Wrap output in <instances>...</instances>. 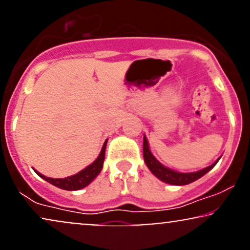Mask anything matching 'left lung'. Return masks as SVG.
<instances>
[{
  "label": "left lung",
  "mask_w": 250,
  "mask_h": 250,
  "mask_svg": "<svg viewBox=\"0 0 250 250\" xmlns=\"http://www.w3.org/2000/svg\"><path fill=\"white\" fill-rule=\"evenodd\" d=\"M221 158V156H220ZM220 158L214 161V163H212L211 166L208 167L200 169L198 171H193V172H180L176 170H172V169L163 166L161 162L159 161L155 156L153 155V153L150 152L149 149V144L147 141L146 135H144V160L146 166L148 167V169L152 171V174L155 177H158L160 181L165 182V183L171 184V186H186V184H190L192 182H195L200 178L202 176H204L206 172H208L212 168L217 165L218 161H219Z\"/></svg>",
  "instance_id": "obj_1"
}]
</instances>
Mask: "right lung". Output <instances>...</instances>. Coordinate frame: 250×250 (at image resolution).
<instances>
[{
	"instance_id": "obj_1",
	"label": "right lung",
	"mask_w": 250,
	"mask_h": 250,
	"mask_svg": "<svg viewBox=\"0 0 250 250\" xmlns=\"http://www.w3.org/2000/svg\"><path fill=\"white\" fill-rule=\"evenodd\" d=\"M106 143H107V139L105 140V143H104L103 147H102L100 155L97 156V159L95 160L91 165H89L88 167L82 169V170L79 171L78 174L72 175V176L64 177V178H52V177L44 176V175L37 171L36 169H35V171L37 172V175H38V176L42 178V180L47 181L48 183L53 184L54 187L60 188V189L68 190V191H75V190L83 189V188L89 186V184H90L91 182L98 176V174L101 172L102 168H103L104 158H105Z\"/></svg>"
}]
</instances>
